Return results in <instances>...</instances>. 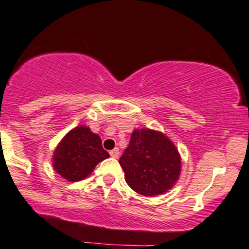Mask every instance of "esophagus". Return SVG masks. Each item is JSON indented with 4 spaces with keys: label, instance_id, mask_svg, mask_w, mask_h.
<instances>
[{
    "label": "esophagus",
    "instance_id": "esophagus-1",
    "mask_svg": "<svg viewBox=\"0 0 249 249\" xmlns=\"http://www.w3.org/2000/svg\"><path fill=\"white\" fill-rule=\"evenodd\" d=\"M109 154H110V156L113 157V159H118L119 155H120V153H119V149H118V148L113 149V150H110V151H109Z\"/></svg>",
    "mask_w": 249,
    "mask_h": 249
}]
</instances>
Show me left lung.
I'll return each mask as SVG.
<instances>
[{
    "label": "left lung",
    "instance_id": "1",
    "mask_svg": "<svg viewBox=\"0 0 249 249\" xmlns=\"http://www.w3.org/2000/svg\"><path fill=\"white\" fill-rule=\"evenodd\" d=\"M125 182L139 195L154 197L165 194L182 170V159L174 142L162 131L135 129L119 160Z\"/></svg>",
    "mask_w": 249,
    "mask_h": 249
}]
</instances>
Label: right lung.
Wrapping results in <instances>:
<instances>
[{
    "mask_svg": "<svg viewBox=\"0 0 249 249\" xmlns=\"http://www.w3.org/2000/svg\"><path fill=\"white\" fill-rule=\"evenodd\" d=\"M109 157L101 139L87 125H77L61 139L52 155L54 171L69 182H79L92 174L98 163Z\"/></svg>",
    "mask_w": 249,
    "mask_h": 249,
    "instance_id": "right-lung-1",
    "label": "right lung"
}]
</instances>
